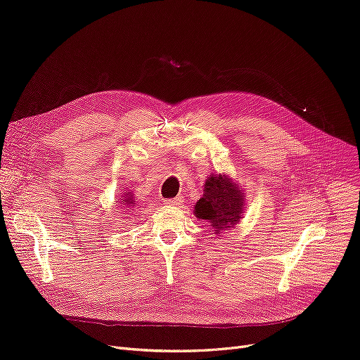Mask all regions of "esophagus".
<instances>
[{
  "label": "esophagus",
  "mask_w": 360,
  "mask_h": 360,
  "mask_svg": "<svg viewBox=\"0 0 360 360\" xmlns=\"http://www.w3.org/2000/svg\"><path fill=\"white\" fill-rule=\"evenodd\" d=\"M165 202L166 205H169V206H179V205H182L184 202V197H175V198H166L165 200Z\"/></svg>",
  "instance_id": "obj_1"
}]
</instances>
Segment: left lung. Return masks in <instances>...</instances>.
Returning <instances> with one entry per match:
<instances>
[{"instance_id":"left-lung-1","label":"left lung","mask_w":360,"mask_h":360,"mask_svg":"<svg viewBox=\"0 0 360 360\" xmlns=\"http://www.w3.org/2000/svg\"><path fill=\"white\" fill-rule=\"evenodd\" d=\"M244 209V198L238 185L225 175H212L205 185V194L197 201L194 213L205 219L216 233L236 225Z\"/></svg>"}]
</instances>
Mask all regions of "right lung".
I'll return each mask as SVG.
<instances>
[{
    "instance_id": "add662e5",
    "label": "right lung",
    "mask_w": 360,
    "mask_h": 360,
    "mask_svg": "<svg viewBox=\"0 0 360 360\" xmlns=\"http://www.w3.org/2000/svg\"><path fill=\"white\" fill-rule=\"evenodd\" d=\"M122 197H123V198H122V201H120V205H122L124 209H129L132 205H135V201H134V198H132V194L127 193V194H123Z\"/></svg>"
}]
</instances>
